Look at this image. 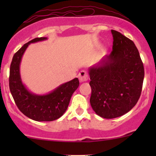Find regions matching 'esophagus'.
Masks as SVG:
<instances>
[{
    "label": "esophagus",
    "instance_id": "34e87169",
    "mask_svg": "<svg viewBox=\"0 0 156 156\" xmlns=\"http://www.w3.org/2000/svg\"><path fill=\"white\" fill-rule=\"evenodd\" d=\"M78 78L81 82H84V81H87L88 79V75L85 71H81L78 74Z\"/></svg>",
    "mask_w": 156,
    "mask_h": 156
}]
</instances>
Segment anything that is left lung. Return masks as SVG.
Masks as SVG:
<instances>
[{
  "label": "left lung",
  "instance_id": "left-lung-1",
  "mask_svg": "<svg viewBox=\"0 0 156 156\" xmlns=\"http://www.w3.org/2000/svg\"><path fill=\"white\" fill-rule=\"evenodd\" d=\"M112 50L90 67L91 107L104 119L128 112L137 103L144 78V64L134 43L112 30Z\"/></svg>",
  "mask_w": 156,
  "mask_h": 156
}]
</instances>
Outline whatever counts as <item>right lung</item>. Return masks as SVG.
<instances>
[{"label": "right lung", "instance_id": "1", "mask_svg": "<svg viewBox=\"0 0 156 156\" xmlns=\"http://www.w3.org/2000/svg\"><path fill=\"white\" fill-rule=\"evenodd\" d=\"M48 37H36L23 45L12 57L10 69L9 85L19 109L29 119L37 122H51L60 118L68 108L71 97L79 86L77 78L60 84L46 94L31 92L22 81L20 63L30 44L43 41Z\"/></svg>", "mask_w": 156, "mask_h": 156}]
</instances>
